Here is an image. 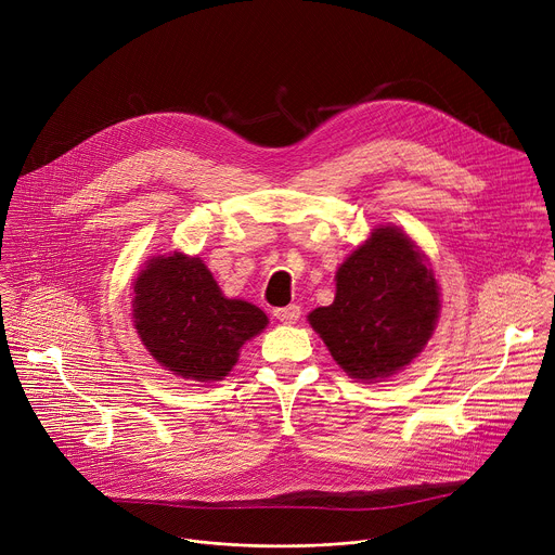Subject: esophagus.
<instances>
[{
    "mask_svg": "<svg viewBox=\"0 0 555 555\" xmlns=\"http://www.w3.org/2000/svg\"><path fill=\"white\" fill-rule=\"evenodd\" d=\"M274 315L285 323V325H294L298 319H300V307L298 305H289V307H281V309H274Z\"/></svg>",
    "mask_w": 555,
    "mask_h": 555,
    "instance_id": "esophagus-1",
    "label": "esophagus"
}]
</instances>
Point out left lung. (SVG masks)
<instances>
[{
  "mask_svg": "<svg viewBox=\"0 0 555 555\" xmlns=\"http://www.w3.org/2000/svg\"><path fill=\"white\" fill-rule=\"evenodd\" d=\"M439 319L426 255L395 225H379L336 272V298L307 321L347 375L377 382L409 366Z\"/></svg>",
  "mask_w": 555,
  "mask_h": 555,
  "instance_id": "obj_1",
  "label": "left lung"
}]
</instances>
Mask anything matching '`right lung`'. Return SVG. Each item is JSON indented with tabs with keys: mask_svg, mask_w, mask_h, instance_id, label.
I'll list each match as a JSON object with an SVG mask.
<instances>
[{
	"mask_svg": "<svg viewBox=\"0 0 555 555\" xmlns=\"http://www.w3.org/2000/svg\"><path fill=\"white\" fill-rule=\"evenodd\" d=\"M133 327L146 351L173 375L219 382L268 315L253 302L225 298L199 257H153L133 281Z\"/></svg>",
	"mask_w": 555,
	"mask_h": 555,
	"instance_id": "add662e5",
	"label": "right lung"
}]
</instances>
